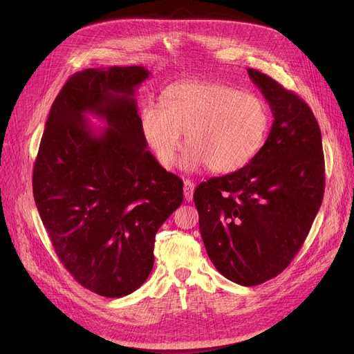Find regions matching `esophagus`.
<instances>
[{"mask_svg": "<svg viewBox=\"0 0 354 354\" xmlns=\"http://www.w3.org/2000/svg\"><path fill=\"white\" fill-rule=\"evenodd\" d=\"M194 191H195V183L191 182V180H185L183 182V195H185V199L192 201Z\"/></svg>", "mask_w": 354, "mask_h": 354, "instance_id": "34e87169", "label": "esophagus"}]
</instances>
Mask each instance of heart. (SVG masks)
Returning a JSON list of instances; mask_svg holds the SVG:
<instances>
[{
    "label": "heart",
    "instance_id": "heart-1",
    "mask_svg": "<svg viewBox=\"0 0 354 354\" xmlns=\"http://www.w3.org/2000/svg\"><path fill=\"white\" fill-rule=\"evenodd\" d=\"M270 127L267 104L250 93L219 84L185 82L167 87L162 104L140 110L142 135L159 163L174 166L182 145H189L183 167L207 165L214 174L247 166L263 147Z\"/></svg>",
    "mask_w": 354,
    "mask_h": 354
}]
</instances>
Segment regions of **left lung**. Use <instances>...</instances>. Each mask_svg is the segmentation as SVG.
<instances>
[{"label":"left lung","mask_w":354,"mask_h":354,"mask_svg":"<svg viewBox=\"0 0 354 354\" xmlns=\"http://www.w3.org/2000/svg\"><path fill=\"white\" fill-rule=\"evenodd\" d=\"M274 122L243 169L199 183V231L215 268L252 287L288 267L301 248L324 194L322 132L308 104L267 74L247 68Z\"/></svg>","instance_id":"left-lung-1"}]
</instances>
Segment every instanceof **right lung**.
<instances>
[{
	"label": "right lung",
	"instance_id": "1",
	"mask_svg": "<svg viewBox=\"0 0 354 354\" xmlns=\"http://www.w3.org/2000/svg\"><path fill=\"white\" fill-rule=\"evenodd\" d=\"M142 66L87 68L67 80L46 122L32 194L66 270L87 290L119 299L153 268L155 235L183 199V182L147 151L136 90ZM87 114L106 127L96 131Z\"/></svg>",
	"mask_w": 354,
	"mask_h": 354
}]
</instances>
